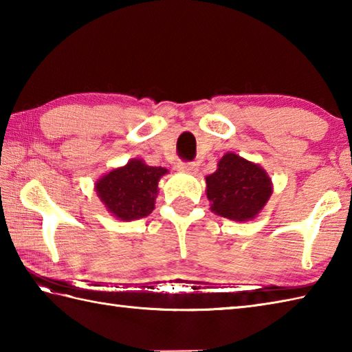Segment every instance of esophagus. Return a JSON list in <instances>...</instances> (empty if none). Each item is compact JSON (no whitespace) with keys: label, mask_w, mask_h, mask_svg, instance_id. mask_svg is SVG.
<instances>
[{"label":"esophagus","mask_w":352,"mask_h":352,"mask_svg":"<svg viewBox=\"0 0 352 352\" xmlns=\"http://www.w3.org/2000/svg\"><path fill=\"white\" fill-rule=\"evenodd\" d=\"M178 169L184 170V172H190V174H195V172L198 170V166H197V163H193V162H180L178 163Z\"/></svg>","instance_id":"1"}]
</instances>
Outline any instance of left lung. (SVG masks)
<instances>
[{
  "label": "left lung",
  "mask_w": 352,
  "mask_h": 352,
  "mask_svg": "<svg viewBox=\"0 0 352 352\" xmlns=\"http://www.w3.org/2000/svg\"><path fill=\"white\" fill-rule=\"evenodd\" d=\"M212 212L231 221L256 218L272 193L271 180L258 164L227 153L218 169L206 177Z\"/></svg>",
  "instance_id": "8db88e82"
}]
</instances>
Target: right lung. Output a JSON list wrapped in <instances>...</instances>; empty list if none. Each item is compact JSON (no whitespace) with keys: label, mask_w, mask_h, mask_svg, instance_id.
Here are the masks:
<instances>
[{"label":"right lung","mask_w":352,"mask_h":352,"mask_svg":"<svg viewBox=\"0 0 352 352\" xmlns=\"http://www.w3.org/2000/svg\"><path fill=\"white\" fill-rule=\"evenodd\" d=\"M166 172L164 168L148 166L134 159L98 180L96 193L118 219L145 218L154 210L157 184Z\"/></svg>","instance_id":"add662e5"}]
</instances>
